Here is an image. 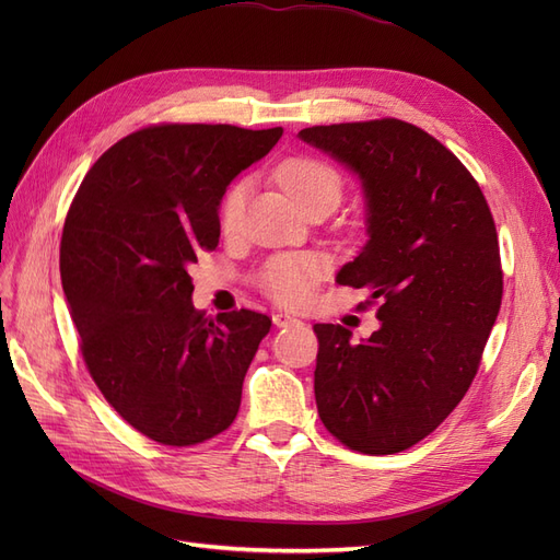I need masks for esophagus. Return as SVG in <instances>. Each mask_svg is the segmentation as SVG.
Listing matches in <instances>:
<instances>
[{"label": "esophagus", "mask_w": 560, "mask_h": 560, "mask_svg": "<svg viewBox=\"0 0 560 560\" xmlns=\"http://www.w3.org/2000/svg\"><path fill=\"white\" fill-rule=\"evenodd\" d=\"M273 325L276 327H294V325H301V319H296L294 315H287V313H276Z\"/></svg>", "instance_id": "34e87169"}]
</instances>
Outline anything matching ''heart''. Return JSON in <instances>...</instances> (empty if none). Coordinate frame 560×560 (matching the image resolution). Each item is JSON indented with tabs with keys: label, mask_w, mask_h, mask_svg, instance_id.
<instances>
[{
	"label": "heart",
	"mask_w": 560,
	"mask_h": 560,
	"mask_svg": "<svg viewBox=\"0 0 560 560\" xmlns=\"http://www.w3.org/2000/svg\"><path fill=\"white\" fill-rule=\"evenodd\" d=\"M278 179L290 196L299 202L301 210L311 208L319 200L341 198V177L327 163L315 159H290L278 167ZM247 200V184L235 182L224 194L222 206H219V224L224 233H233L241 229L243 212ZM322 264L313 254H282V257L270 259L261 270V290L284 306H296L303 303L315 282L319 280Z\"/></svg>",
	"instance_id": "b5f03b06"
}]
</instances>
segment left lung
Instances as JSON below:
<instances>
[{"mask_svg": "<svg viewBox=\"0 0 560 560\" xmlns=\"http://www.w3.org/2000/svg\"><path fill=\"white\" fill-rule=\"evenodd\" d=\"M299 138L360 179L369 241L336 282L381 299L366 341L352 343L341 325L313 327L317 413L352 451L399 453L442 425L477 376L502 303L493 214L467 167L399 118Z\"/></svg>", "mask_w": 560, "mask_h": 560, "instance_id": "1", "label": "left lung"}]
</instances>
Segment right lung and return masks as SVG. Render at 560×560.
<instances>
[{
	"label": "right lung",
	"mask_w": 560,
	"mask_h": 560,
	"mask_svg": "<svg viewBox=\"0 0 560 560\" xmlns=\"http://www.w3.org/2000/svg\"><path fill=\"white\" fill-rule=\"evenodd\" d=\"M282 128L163 124L128 135L83 177L67 212L60 278L81 354L128 425L194 446L238 416L268 315L194 308L189 266L219 243L229 184Z\"/></svg>",
	"instance_id": "obj_1"
}]
</instances>
